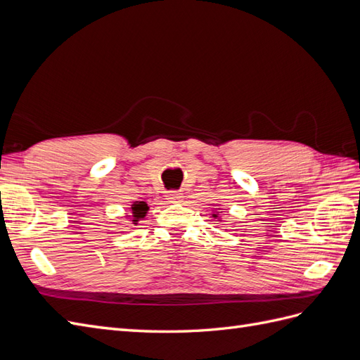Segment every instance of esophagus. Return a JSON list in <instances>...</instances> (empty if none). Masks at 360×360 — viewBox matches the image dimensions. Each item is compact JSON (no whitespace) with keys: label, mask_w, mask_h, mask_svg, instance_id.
Wrapping results in <instances>:
<instances>
[{"label":"esophagus","mask_w":360,"mask_h":360,"mask_svg":"<svg viewBox=\"0 0 360 360\" xmlns=\"http://www.w3.org/2000/svg\"><path fill=\"white\" fill-rule=\"evenodd\" d=\"M167 200H168V202H180L183 200V195L179 192H169L167 195Z\"/></svg>","instance_id":"34e87169"}]
</instances>
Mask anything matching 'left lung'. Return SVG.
Wrapping results in <instances>:
<instances>
[{"mask_svg": "<svg viewBox=\"0 0 360 360\" xmlns=\"http://www.w3.org/2000/svg\"><path fill=\"white\" fill-rule=\"evenodd\" d=\"M212 217H214V219H217V221H221V219H219V212H217V210H214V212L212 213Z\"/></svg>", "mask_w": 360, "mask_h": 360, "instance_id": "obj_1", "label": "left lung"}]
</instances>
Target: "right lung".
<instances>
[{"mask_svg":"<svg viewBox=\"0 0 360 360\" xmlns=\"http://www.w3.org/2000/svg\"><path fill=\"white\" fill-rule=\"evenodd\" d=\"M147 212H148L147 202H144V201H135V202H132V205H130V213H127L126 217H129L130 222H132L134 225H138V222L141 219H144Z\"/></svg>","mask_w":360,"mask_h":360,"instance_id":"add662e5","label":"right lung"}]
</instances>
